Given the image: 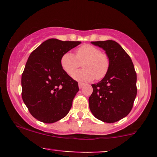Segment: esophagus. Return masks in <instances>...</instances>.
<instances>
[{"instance_id":"obj_1","label":"esophagus","mask_w":157,"mask_h":157,"mask_svg":"<svg viewBox=\"0 0 157 157\" xmlns=\"http://www.w3.org/2000/svg\"><path fill=\"white\" fill-rule=\"evenodd\" d=\"M84 83H83V82H79V83H78V86H79V88H80V89H82V86H84Z\"/></svg>"}]
</instances>
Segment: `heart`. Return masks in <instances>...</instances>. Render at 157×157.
I'll return each mask as SVG.
<instances>
[{
	"mask_svg": "<svg viewBox=\"0 0 157 157\" xmlns=\"http://www.w3.org/2000/svg\"><path fill=\"white\" fill-rule=\"evenodd\" d=\"M82 63L84 69L74 75L76 80L82 81H91L94 78L102 79L110 67V60L107 54L89 44L82 45L77 48L75 56L66 52L60 59L63 69L70 76H72Z\"/></svg>",
	"mask_w": 157,
	"mask_h": 157,
	"instance_id": "obj_1",
	"label": "heart"
}]
</instances>
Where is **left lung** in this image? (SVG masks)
I'll use <instances>...</instances> for the list:
<instances>
[{
    "label": "left lung",
    "instance_id": "8db88e82",
    "mask_svg": "<svg viewBox=\"0 0 157 157\" xmlns=\"http://www.w3.org/2000/svg\"><path fill=\"white\" fill-rule=\"evenodd\" d=\"M102 48L110 60L109 71L101 81L92 84L89 108L94 116L113 123L127 116L136 96V73L130 56L113 40L91 42Z\"/></svg>",
    "mask_w": 157,
    "mask_h": 157
}]
</instances>
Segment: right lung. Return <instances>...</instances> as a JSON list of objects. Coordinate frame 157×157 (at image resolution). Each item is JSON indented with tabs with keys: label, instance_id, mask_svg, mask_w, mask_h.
<instances>
[{
	"label": "right lung",
	"instance_id": "obj_1",
	"mask_svg": "<svg viewBox=\"0 0 157 157\" xmlns=\"http://www.w3.org/2000/svg\"><path fill=\"white\" fill-rule=\"evenodd\" d=\"M80 44L48 39L29 57L21 77V94L29 111L39 121L53 123L71 109L78 82L63 69L60 59Z\"/></svg>",
	"mask_w": 157,
	"mask_h": 157
}]
</instances>
